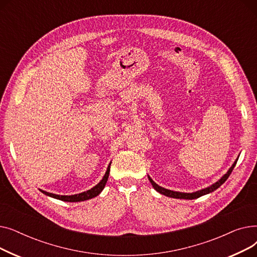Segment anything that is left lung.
Returning a JSON list of instances; mask_svg holds the SVG:
<instances>
[{
    "label": "left lung",
    "instance_id": "left-lung-1",
    "mask_svg": "<svg viewBox=\"0 0 257 257\" xmlns=\"http://www.w3.org/2000/svg\"><path fill=\"white\" fill-rule=\"evenodd\" d=\"M236 163H237V159L234 161V164L232 165V167L228 170V172L224 175V176H223L219 181H217V182L213 183L212 185H210V186H208V187H206V188H203V190L195 192V193H180V192L170 191V190H167V188H164V187L159 186L158 184H156L150 177H148V178H149L151 184L153 185V187L155 188V190H156L158 193H160V194H163V195H165V196H167V197H171V198L193 200V199H197V198H199V197H201V196H204V195H206V194H209V193H211V192L217 190V188H219V187L228 179V177L230 176V174H231L232 170L234 169Z\"/></svg>",
    "mask_w": 257,
    "mask_h": 257
}]
</instances>
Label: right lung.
<instances>
[{
  "label": "right lung",
  "mask_w": 257,
  "mask_h": 257,
  "mask_svg": "<svg viewBox=\"0 0 257 257\" xmlns=\"http://www.w3.org/2000/svg\"><path fill=\"white\" fill-rule=\"evenodd\" d=\"M110 165L111 164H109V166H108L103 179L96 186H93L91 190H88L86 192H83L81 194H77V195H72V196H60V195L48 193V192H45V191H42V190H40V192L44 193L47 196H50L52 198H55V199H58V200H61V201H65V202H80V201H85V200L91 199L93 197H97L103 191V188L105 187V184L108 180V176H109V172H110Z\"/></svg>",
  "instance_id": "obj_1"
}]
</instances>
